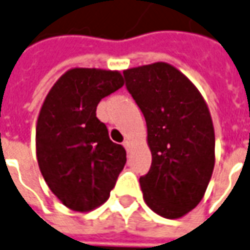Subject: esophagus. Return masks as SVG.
Returning <instances> with one entry per match:
<instances>
[{
    "label": "esophagus",
    "mask_w": 250,
    "mask_h": 250,
    "mask_svg": "<svg viewBox=\"0 0 250 250\" xmlns=\"http://www.w3.org/2000/svg\"><path fill=\"white\" fill-rule=\"evenodd\" d=\"M123 146H125V148L127 149V151H130L131 148H132V142L131 140H125V143H123Z\"/></svg>",
    "instance_id": "1"
}]
</instances>
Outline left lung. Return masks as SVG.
Here are the masks:
<instances>
[{
  "label": "left lung",
  "mask_w": 250,
  "mask_h": 250,
  "mask_svg": "<svg viewBox=\"0 0 250 250\" xmlns=\"http://www.w3.org/2000/svg\"><path fill=\"white\" fill-rule=\"evenodd\" d=\"M143 112L152 153L140 177L143 199L166 219H180L204 197L214 167V128L207 102L186 75L166 62L123 71Z\"/></svg>",
  "instance_id": "left-lung-1"
}]
</instances>
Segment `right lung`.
I'll return each instance as SVG.
<instances>
[{
	"instance_id": "add662e5",
	"label": "right lung",
	"mask_w": 250,
	"mask_h": 250,
	"mask_svg": "<svg viewBox=\"0 0 250 250\" xmlns=\"http://www.w3.org/2000/svg\"><path fill=\"white\" fill-rule=\"evenodd\" d=\"M123 84L118 70L74 67L42 103L37 160L50 191L68 209L83 213L106 203L125 167V147L111 142L106 125L97 118L102 98Z\"/></svg>"
}]
</instances>
